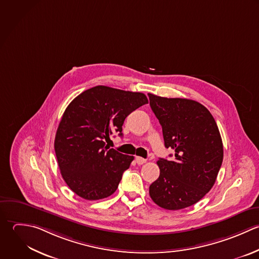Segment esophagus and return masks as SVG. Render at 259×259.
Here are the masks:
<instances>
[{"label": "esophagus", "instance_id": "1", "mask_svg": "<svg viewBox=\"0 0 259 259\" xmlns=\"http://www.w3.org/2000/svg\"><path fill=\"white\" fill-rule=\"evenodd\" d=\"M135 161H136V163H137L138 165H141V164H143V163L146 162V159H144V158H142V157H140V156H136V157H135Z\"/></svg>", "mask_w": 259, "mask_h": 259}]
</instances>
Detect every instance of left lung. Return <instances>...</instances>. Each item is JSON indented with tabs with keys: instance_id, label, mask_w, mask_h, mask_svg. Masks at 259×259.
I'll return each instance as SVG.
<instances>
[{
	"instance_id": "1",
	"label": "left lung",
	"mask_w": 259,
	"mask_h": 259,
	"mask_svg": "<svg viewBox=\"0 0 259 259\" xmlns=\"http://www.w3.org/2000/svg\"><path fill=\"white\" fill-rule=\"evenodd\" d=\"M166 148L174 160L159 158V178L150 185L152 201L166 210L198 203L213 188L223 161V143L215 119L202 104L148 94ZM171 156V155H170Z\"/></svg>"
}]
</instances>
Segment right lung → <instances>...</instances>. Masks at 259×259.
Masks as SVG:
<instances>
[{"instance_id":"1","label":"right lung","mask_w":259,"mask_h":259,"mask_svg":"<svg viewBox=\"0 0 259 259\" xmlns=\"http://www.w3.org/2000/svg\"><path fill=\"white\" fill-rule=\"evenodd\" d=\"M147 103L142 93L97 85L67 106L54 149L64 182L78 197L96 201L116 192L134 157L109 149L105 140L114 133L122 136L126 117Z\"/></svg>"}]
</instances>
